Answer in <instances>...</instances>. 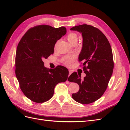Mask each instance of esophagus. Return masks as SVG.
<instances>
[{"label": "esophagus", "instance_id": "esophagus-1", "mask_svg": "<svg viewBox=\"0 0 130 130\" xmlns=\"http://www.w3.org/2000/svg\"><path fill=\"white\" fill-rule=\"evenodd\" d=\"M72 73V72L71 71V70H69V76L70 75V74H71Z\"/></svg>", "mask_w": 130, "mask_h": 130}]
</instances>
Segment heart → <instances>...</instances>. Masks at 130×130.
Here are the masks:
<instances>
[{
	"instance_id": "b5f03b06",
	"label": "heart",
	"mask_w": 130,
	"mask_h": 130,
	"mask_svg": "<svg viewBox=\"0 0 130 130\" xmlns=\"http://www.w3.org/2000/svg\"><path fill=\"white\" fill-rule=\"evenodd\" d=\"M67 40L69 42L70 44H72L74 43H77L78 41V36L76 33L71 32L68 35V36H67ZM73 58L74 57L67 58L65 61V64L67 66L70 65Z\"/></svg>"
}]
</instances>
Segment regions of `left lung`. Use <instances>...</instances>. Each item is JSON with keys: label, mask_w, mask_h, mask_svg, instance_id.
<instances>
[{"label": "left lung", "mask_w": 130, "mask_h": 130, "mask_svg": "<svg viewBox=\"0 0 130 130\" xmlns=\"http://www.w3.org/2000/svg\"><path fill=\"white\" fill-rule=\"evenodd\" d=\"M70 30L82 34L83 43L78 61H83L86 74L83 79L76 72L68 77L69 81L75 82L80 87L72 98L80 104L92 103L103 95L112 75L114 62L111 46L105 35L92 25H77Z\"/></svg>", "instance_id": "obj_1"}]
</instances>
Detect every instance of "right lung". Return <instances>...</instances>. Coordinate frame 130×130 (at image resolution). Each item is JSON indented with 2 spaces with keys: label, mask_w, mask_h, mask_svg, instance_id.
Masks as SVG:
<instances>
[{
  "label": "right lung",
  "mask_w": 130,
  "mask_h": 130,
  "mask_svg": "<svg viewBox=\"0 0 130 130\" xmlns=\"http://www.w3.org/2000/svg\"><path fill=\"white\" fill-rule=\"evenodd\" d=\"M66 32L64 26L38 25L27 30L18 43L15 75L22 91L31 101L42 103L49 100L56 85L67 80L68 70L66 67L59 66L48 69L43 61L53 54L55 44Z\"/></svg>",
  "instance_id": "obj_1"
}]
</instances>
